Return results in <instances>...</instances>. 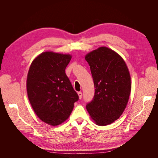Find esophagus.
Returning <instances> with one entry per match:
<instances>
[{"instance_id":"34e87169","label":"esophagus","mask_w":158,"mask_h":158,"mask_svg":"<svg viewBox=\"0 0 158 158\" xmlns=\"http://www.w3.org/2000/svg\"><path fill=\"white\" fill-rule=\"evenodd\" d=\"M78 97H79V99H81L82 97V93L81 92H78Z\"/></svg>"}]
</instances>
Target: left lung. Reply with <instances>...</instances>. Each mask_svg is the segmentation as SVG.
<instances>
[{
  "mask_svg": "<svg viewBox=\"0 0 158 158\" xmlns=\"http://www.w3.org/2000/svg\"><path fill=\"white\" fill-rule=\"evenodd\" d=\"M85 59L95 88L86 109L96 125H109L120 117L126 108L131 91L130 73L122 57L106 47L89 52Z\"/></svg>",
  "mask_w": 158,
  "mask_h": 158,
  "instance_id": "1",
  "label": "left lung"
}]
</instances>
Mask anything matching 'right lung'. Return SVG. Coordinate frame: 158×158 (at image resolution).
Here are the masks:
<instances>
[{
    "instance_id": "1",
    "label": "right lung",
    "mask_w": 158,
    "mask_h": 158,
    "mask_svg": "<svg viewBox=\"0 0 158 158\" xmlns=\"http://www.w3.org/2000/svg\"><path fill=\"white\" fill-rule=\"evenodd\" d=\"M70 55L47 51L33 60L27 73V96L33 111L51 126L64 122L79 97L65 73Z\"/></svg>"
}]
</instances>
